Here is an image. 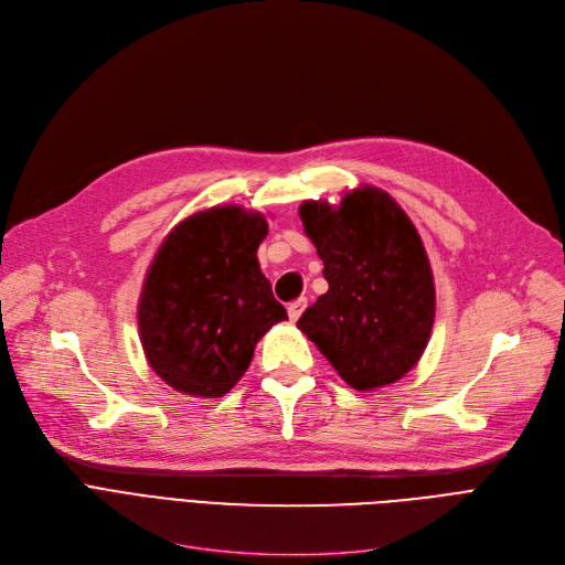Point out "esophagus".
Instances as JSON below:
<instances>
[{
	"label": "esophagus",
	"instance_id": "1",
	"mask_svg": "<svg viewBox=\"0 0 565 565\" xmlns=\"http://www.w3.org/2000/svg\"><path fill=\"white\" fill-rule=\"evenodd\" d=\"M307 309V298H298V300H292L290 305H288V318L295 322L298 320L300 316H302V311Z\"/></svg>",
	"mask_w": 565,
	"mask_h": 565
}]
</instances>
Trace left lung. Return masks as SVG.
<instances>
[{
  "label": "left lung",
  "instance_id": "1",
  "mask_svg": "<svg viewBox=\"0 0 565 565\" xmlns=\"http://www.w3.org/2000/svg\"><path fill=\"white\" fill-rule=\"evenodd\" d=\"M305 233L330 288L298 328L358 392L401 380L417 366L435 322V284L422 237L403 207L377 188L341 205L305 201Z\"/></svg>",
  "mask_w": 565,
  "mask_h": 565
}]
</instances>
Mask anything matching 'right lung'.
<instances>
[{"label": "right lung", "instance_id": "obj_1", "mask_svg": "<svg viewBox=\"0 0 565 565\" xmlns=\"http://www.w3.org/2000/svg\"><path fill=\"white\" fill-rule=\"evenodd\" d=\"M265 235L260 213L215 205L175 224L160 245L137 322L148 364L175 392L224 396L258 339L288 320L256 258Z\"/></svg>", "mask_w": 565, "mask_h": 565}]
</instances>
